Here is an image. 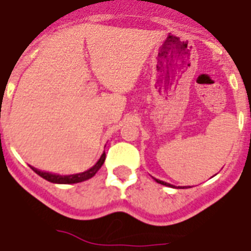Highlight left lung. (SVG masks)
Listing matches in <instances>:
<instances>
[{
  "label": "left lung",
  "mask_w": 251,
  "mask_h": 251,
  "mask_svg": "<svg viewBox=\"0 0 251 251\" xmlns=\"http://www.w3.org/2000/svg\"><path fill=\"white\" fill-rule=\"evenodd\" d=\"M154 179H155V182L161 183V185H165V186H172V187H174V186H173V185H170V183H166V182H163V181H159V179H157V178H154Z\"/></svg>",
  "instance_id": "obj_1"
}]
</instances>
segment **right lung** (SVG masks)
<instances>
[{
  "label": "right lung",
  "instance_id": "right-lung-1",
  "mask_svg": "<svg viewBox=\"0 0 251 251\" xmlns=\"http://www.w3.org/2000/svg\"><path fill=\"white\" fill-rule=\"evenodd\" d=\"M105 158H106V154L103 153L101 155V158L98 159V162L90 168L89 170L83 173H78V174H70V176H59V174H51V173H48V172H41L38 169L36 168H30L34 170V172L42 177L46 181H49V182H53V183H64V185H68V183H78V182H82V181H86L89 178H92L96 176V173L101 169V166L103 165L105 162Z\"/></svg>",
  "mask_w": 251,
  "mask_h": 251
}]
</instances>
